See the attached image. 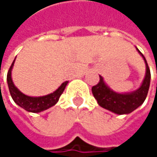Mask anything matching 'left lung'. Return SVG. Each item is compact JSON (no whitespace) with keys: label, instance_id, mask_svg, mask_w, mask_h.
I'll return each instance as SVG.
<instances>
[{"label":"left lung","instance_id":"left-lung-1","mask_svg":"<svg viewBox=\"0 0 157 157\" xmlns=\"http://www.w3.org/2000/svg\"><path fill=\"white\" fill-rule=\"evenodd\" d=\"M136 50L145 63V75L140 87L131 93H116L112 90L105 82L104 78L99 75L100 81L96 85L93 86L92 93L101 107L117 114H127L138 108L144 102L150 86L151 74L144 56L137 48Z\"/></svg>","mask_w":157,"mask_h":157}]
</instances>
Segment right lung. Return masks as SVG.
I'll list each match as a JSON object with an SVG mask.
<instances>
[{"label": "right lung", "mask_w": 157, "mask_h": 157, "mask_svg": "<svg viewBox=\"0 0 157 157\" xmlns=\"http://www.w3.org/2000/svg\"><path fill=\"white\" fill-rule=\"evenodd\" d=\"M14 62H15V59L13 62V63H12V65L8 71L7 83H8V87H9L11 96L13 99V101L15 102L16 105H18L20 107L26 110L27 112H31V113H40V112L47 110L48 108L56 105V103L59 101L60 96L63 93V91H64V89L68 83V81L63 82L57 90H55L53 93L49 94L47 95H44V96H29V95H26V94H22L16 87L13 82L12 70H13Z\"/></svg>", "instance_id": "1"}]
</instances>
